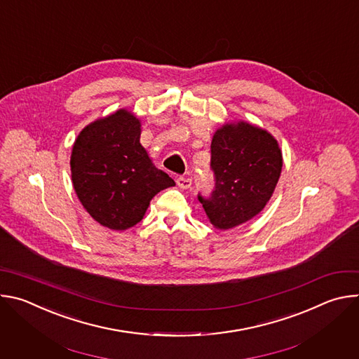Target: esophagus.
<instances>
[{
  "label": "esophagus",
  "mask_w": 359,
  "mask_h": 359,
  "mask_svg": "<svg viewBox=\"0 0 359 359\" xmlns=\"http://www.w3.org/2000/svg\"><path fill=\"white\" fill-rule=\"evenodd\" d=\"M177 186L180 187V189H189L190 186H191V179L190 177H183V176H180V177H177Z\"/></svg>",
  "instance_id": "34e87169"
}]
</instances>
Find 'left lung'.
<instances>
[{
  "label": "left lung",
  "mask_w": 359,
  "mask_h": 359,
  "mask_svg": "<svg viewBox=\"0 0 359 359\" xmlns=\"http://www.w3.org/2000/svg\"><path fill=\"white\" fill-rule=\"evenodd\" d=\"M210 166L215 190L209 197H197L210 223L227 230L264 209L280 179L283 155L270 133L238 122L215 133Z\"/></svg>",
  "instance_id": "obj_1"
}]
</instances>
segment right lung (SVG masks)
I'll use <instances>...</instances> for the list:
<instances>
[{
	"label": "right lung",
	"instance_id": "add662e5",
	"mask_svg": "<svg viewBox=\"0 0 359 359\" xmlns=\"http://www.w3.org/2000/svg\"><path fill=\"white\" fill-rule=\"evenodd\" d=\"M140 122L121 109L88 125L74 143L71 172L82 206L99 224L126 230L137 224L153 196L175 186L139 142Z\"/></svg>",
	"mask_w": 359,
	"mask_h": 359
}]
</instances>
